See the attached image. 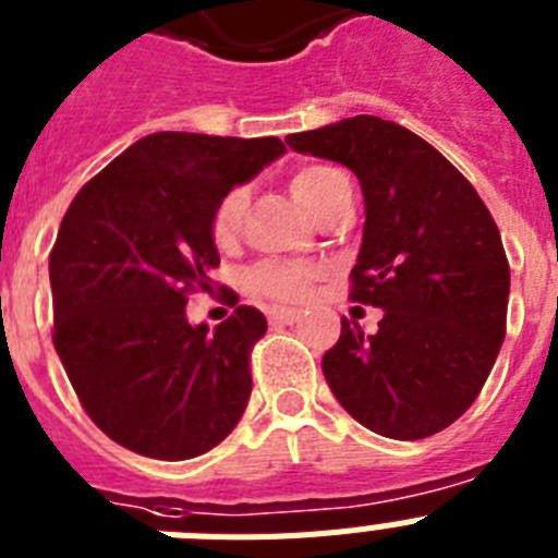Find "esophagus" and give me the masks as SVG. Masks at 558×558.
<instances>
[{"mask_svg":"<svg viewBox=\"0 0 558 558\" xmlns=\"http://www.w3.org/2000/svg\"><path fill=\"white\" fill-rule=\"evenodd\" d=\"M268 318H270V324H295L299 318H302V313H299V310H290V307H270Z\"/></svg>","mask_w":558,"mask_h":558,"instance_id":"esophagus-1","label":"esophagus"}]
</instances>
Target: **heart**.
I'll return each mask as SVG.
<instances>
[{"label":"heart","mask_w":558,"mask_h":558,"mask_svg":"<svg viewBox=\"0 0 558 558\" xmlns=\"http://www.w3.org/2000/svg\"><path fill=\"white\" fill-rule=\"evenodd\" d=\"M290 192L299 201V206L318 220L322 211L329 209L340 195L352 192V186H349V179L338 167L310 165L302 167L290 179ZM243 215L245 190L226 192L223 198L218 201V206H215V211H211V240L220 248L234 243L240 229H243ZM313 279V268L290 263H263L251 270V288L256 293L268 295V299H276V302H302V299H307Z\"/></svg>","instance_id":"heart-1"}]
</instances>
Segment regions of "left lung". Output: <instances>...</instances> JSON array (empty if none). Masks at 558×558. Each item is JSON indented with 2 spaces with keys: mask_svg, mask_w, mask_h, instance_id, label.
Instances as JSON below:
<instances>
[{
  "mask_svg": "<svg viewBox=\"0 0 558 558\" xmlns=\"http://www.w3.org/2000/svg\"><path fill=\"white\" fill-rule=\"evenodd\" d=\"M290 147L357 175L366 226L349 299L377 332L340 318L322 360L335 399L368 430L416 441L475 402L506 338L509 259L475 186L397 122L349 117L290 133Z\"/></svg>",
  "mask_w": 558,
  "mask_h": 558,
  "instance_id": "left-lung-1",
  "label": "left lung"
}]
</instances>
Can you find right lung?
<instances>
[{"label":"right lung","mask_w":558,"mask_h":558,"mask_svg":"<svg viewBox=\"0 0 558 558\" xmlns=\"http://www.w3.org/2000/svg\"><path fill=\"white\" fill-rule=\"evenodd\" d=\"M282 153L276 136L150 133L63 215L49 254L52 343L83 411L125 450L204 456L243 416L251 349L268 322L240 304L209 332L186 322V299L211 293L218 201Z\"/></svg>","instance_id":"add662e5"}]
</instances>
